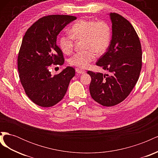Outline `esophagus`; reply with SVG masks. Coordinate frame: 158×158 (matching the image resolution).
I'll list each match as a JSON object with an SVG mask.
<instances>
[{
  "label": "esophagus",
  "instance_id": "esophagus-1",
  "mask_svg": "<svg viewBox=\"0 0 158 158\" xmlns=\"http://www.w3.org/2000/svg\"><path fill=\"white\" fill-rule=\"evenodd\" d=\"M76 72L78 74H84L85 73V71L84 70H81L79 69H76Z\"/></svg>",
  "mask_w": 158,
  "mask_h": 158
}]
</instances>
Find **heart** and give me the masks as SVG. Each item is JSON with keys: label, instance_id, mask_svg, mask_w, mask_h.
I'll list each match as a JSON object with an SVG mask.
<instances>
[{"label": "heart", "instance_id": "b5f03b06", "mask_svg": "<svg viewBox=\"0 0 158 158\" xmlns=\"http://www.w3.org/2000/svg\"><path fill=\"white\" fill-rule=\"evenodd\" d=\"M70 33L60 36V48L64 53L70 54L74 49V40L84 39V49L87 50L76 52L69 59L70 65L81 69L88 67L95 59V52L97 55L104 53L111 40V27L103 20L80 19L71 26Z\"/></svg>", "mask_w": 158, "mask_h": 158}]
</instances>
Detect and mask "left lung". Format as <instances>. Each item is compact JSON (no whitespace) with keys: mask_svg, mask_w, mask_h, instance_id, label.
<instances>
[{"mask_svg":"<svg viewBox=\"0 0 158 158\" xmlns=\"http://www.w3.org/2000/svg\"><path fill=\"white\" fill-rule=\"evenodd\" d=\"M112 39L96 64L111 76L88 71L91 96L103 106H114L125 100L135 86L142 69V47L131 23L120 14H109Z\"/></svg>","mask_w":158,"mask_h":158,"instance_id":"obj_1","label":"left lung"}]
</instances>
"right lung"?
Returning <instances> with one entry per match:
<instances>
[{
    "label": "right lung",
    "instance_id": "obj_1",
    "mask_svg": "<svg viewBox=\"0 0 158 158\" xmlns=\"http://www.w3.org/2000/svg\"><path fill=\"white\" fill-rule=\"evenodd\" d=\"M69 15H49L39 19L27 29L18 56L19 77L27 97L36 105L49 107L64 96L75 70L68 66L52 76L51 64L63 65V52L56 45L61 30L75 20Z\"/></svg>",
    "mask_w": 158,
    "mask_h": 158
}]
</instances>
